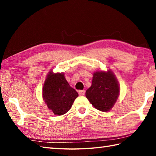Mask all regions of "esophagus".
<instances>
[{"instance_id": "34e87169", "label": "esophagus", "mask_w": 156, "mask_h": 156, "mask_svg": "<svg viewBox=\"0 0 156 156\" xmlns=\"http://www.w3.org/2000/svg\"><path fill=\"white\" fill-rule=\"evenodd\" d=\"M78 94H79V95H80V96H84V94H85V91L80 90V91H78Z\"/></svg>"}]
</instances>
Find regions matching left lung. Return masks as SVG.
<instances>
[{"mask_svg":"<svg viewBox=\"0 0 156 156\" xmlns=\"http://www.w3.org/2000/svg\"><path fill=\"white\" fill-rule=\"evenodd\" d=\"M119 84L111 71L94 73L91 86L86 91V97L98 110L108 112L119 96Z\"/></svg>","mask_w":156,"mask_h":156,"instance_id":"1","label":"left lung"}]
</instances>
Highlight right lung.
<instances>
[{
	"mask_svg": "<svg viewBox=\"0 0 156 156\" xmlns=\"http://www.w3.org/2000/svg\"><path fill=\"white\" fill-rule=\"evenodd\" d=\"M43 96L49 109L55 115H61L71 109L78 94L71 87L63 73L50 72L44 82Z\"/></svg>",
	"mask_w": 156,
	"mask_h": 156,
	"instance_id": "right-lung-1",
	"label": "right lung"
}]
</instances>
